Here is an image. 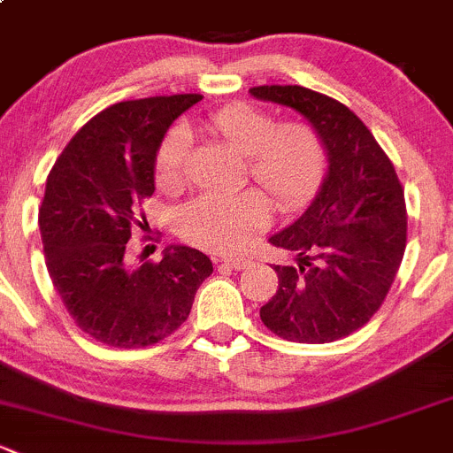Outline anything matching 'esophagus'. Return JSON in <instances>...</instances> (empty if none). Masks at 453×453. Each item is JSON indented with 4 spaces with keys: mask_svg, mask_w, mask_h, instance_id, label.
<instances>
[{
    "mask_svg": "<svg viewBox=\"0 0 453 453\" xmlns=\"http://www.w3.org/2000/svg\"><path fill=\"white\" fill-rule=\"evenodd\" d=\"M217 263L230 266V269H242V266H247V263H250V258H245V256H223V258H219Z\"/></svg>",
    "mask_w": 453,
    "mask_h": 453,
    "instance_id": "1",
    "label": "esophagus"
}]
</instances>
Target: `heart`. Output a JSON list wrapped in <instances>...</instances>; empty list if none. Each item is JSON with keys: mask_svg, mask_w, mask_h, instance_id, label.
<instances>
[{"mask_svg": "<svg viewBox=\"0 0 453 453\" xmlns=\"http://www.w3.org/2000/svg\"><path fill=\"white\" fill-rule=\"evenodd\" d=\"M202 127L245 156V180H254L280 211L311 202L327 171L321 132L303 119H284L251 104H227L208 114ZM188 139L171 132L156 156V184L178 193L187 182ZM269 219V199L258 188L234 195H202L175 219L180 239L208 251H234Z\"/></svg>", "mask_w": 453, "mask_h": 453, "instance_id": "b5f03b06", "label": "heart"}]
</instances>
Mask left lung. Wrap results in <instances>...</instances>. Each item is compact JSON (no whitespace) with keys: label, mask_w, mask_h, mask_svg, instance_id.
I'll return each instance as SVG.
<instances>
[{"label":"left lung","mask_w":453,"mask_h":453,"mask_svg":"<svg viewBox=\"0 0 453 453\" xmlns=\"http://www.w3.org/2000/svg\"><path fill=\"white\" fill-rule=\"evenodd\" d=\"M250 90L302 112L330 154V171L311 208L269 239L295 263L273 265L278 290L260 308V319L293 342L345 339L380 311L402 265L408 236L403 187L387 151L339 99L290 84Z\"/></svg>","instance_id":"8db88e82"}]
</instances>
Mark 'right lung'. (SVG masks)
I'll use <instances>...</instances> for the list:
<instances>
[{"label": "right lung", "instance_id": "obj_1", "mask_svg": "<svg viewBox=\"0 0 453 453\" xmlns=\"http://www.w3.org/2000/svg\"><path fill=\"white\" fill-rule=\"evenodd\" d=\"M202 95H160L108 106L84 123L47 175L38 208L47 271L75 326L121 349L156 345L188 319L206 254L165 251L132 266L127 241L147 226L156 151L166 127Z\"/></svg>", "mask_w": 453, "mask_h": 453}]
</instances>
